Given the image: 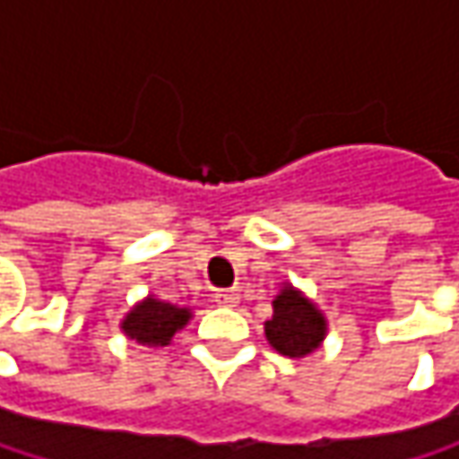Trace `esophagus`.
I'll return each instance as SVG.
<instances>
[{
	"label": "esophagus",
	"instance_id": "obj_1",
	"mask_svg": "<svg viewBox=\"0 0 459 459\" xmlns=\"http://www.w3.org/2000/svg\"><path fill=\"white\" fill-rule=\"evenodd\" d=\"M215 303L218 306H236L238 303V292L236 290H215Z\"/></svg>",
	"mask_w": 459,
	"mask_h": 459
}]
</instances>
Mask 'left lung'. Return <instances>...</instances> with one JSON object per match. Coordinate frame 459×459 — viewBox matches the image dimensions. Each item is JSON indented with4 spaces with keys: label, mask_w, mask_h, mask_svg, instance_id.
<instances>
[{
    "label": "left lung",
    "mask_w": 459,
    "mask_h": 459,
    "mask_svg": "<svg viewBox=\"0 0 459 459\" xmlns=\"http://www.w3.org/2000/svg\"><path fill=\"white\" fill-rule=\"evenodd\" d=\"M326 334V319L319 308L292 284H284V290L273 300V316L265 321V337L268 342L290 359H300L311 351H316Z\"/></svg>",
    "instance_id": "left-lung-1"
}]
</instances>
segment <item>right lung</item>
<instances>
[{"mask_svg":"<svg viewBox=\"0 0 459 459\" xmlns=\"http://www.w3.org/2000/svg\"><path fill=\"white\" fill-rule=\"evenodd\" d=\"M188 319H191L188 308H178L172 303H164V300H156L153 295H148L125 316L122 332L140 345L156 348V345H169L175 332L183 329Z\"/></svg>","mask_w":459,"mask_h":459,"instance_id":"right-lung-1","label":"right lung"}]
</instances>
